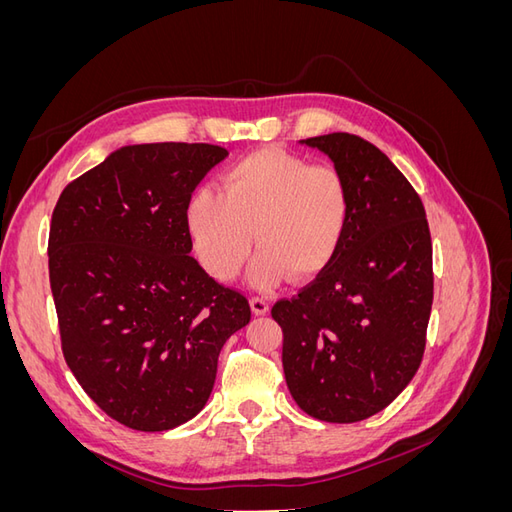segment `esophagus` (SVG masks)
Listing matches in <instances>:
<instances>
[{
	"label": "esophagus",
	"mask_w": 512,
	"mask_h": 512,
	"mask_svg": "<svg viewBox=\"0 0 512 512\" xmlns=\"http://www.w3.org/2000/svg\"><path fill=\"white\" fill-rule=\"evenodd\" d=\"M250 305H252V312L256 314V316H265L267 312H269V303L262 299V297H252L250 299Z\"/></svg>",
	"instance_id": "34e87169"
}]
</instances>
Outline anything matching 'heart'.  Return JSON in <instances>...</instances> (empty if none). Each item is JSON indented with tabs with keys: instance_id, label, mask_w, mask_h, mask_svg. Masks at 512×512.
<instances>
[{
	"instance_id": "1",
	"label": "heart",
	"mask_w": 512,
	"mask_h": 512,
	"mask_svg": "<svg viewBox=\"0 0 512 512\" xmlns=\"http://www.w3.org/2000/svg\"><path fill=\"white\" fill-rule=\"evenodd\" d=\"M350 213L342 170L269 147L232 164L220 194L194 192L185 220L200 265L222 282L237 275L254 237L250 280L271 288L284 273L307 280L327 269L344 243Z\"/></svg>"
}]
</instances>
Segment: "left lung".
I'll use <instances>...</instances> for the list:
<instances>
[{
  "label": "left lung",
  "mask_w": 512,
  "mask_h": 512,
  "mask_svg": "<svg viewBox=\"0 0 512 512\" xmlns=\"http://www.w3.org/2000/svg\"><path fill=\"white\" fill-rule=\"evenodd\" d=\"M342 170L352 196L337 256L271 316L297 406L318 421L356 423L384 410L423 361L433 301L431 235L421 196L365 138L301 141Z\"/></svg>",
  "instance_id": "8db88e82"
}]
</instances>
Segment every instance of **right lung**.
<instances>
[{
	"mask_svg": "<svg viewBox=\"0 0 512 512\" xmlns=\"http://www.w3.org/2000/svg\"><path fill=\"white\" fill-rule=\"evenodd\" d=\"M226 156L207 143L121 147L55 205L49 277L64 359L130 429L166 431L203 410L222 346L252 318L245 294L190 254L188 200Z\"/></svg>",
	"mask_w": 512,
	"mask_h": 512,
	"instance_id": "right-lung-1",
	"label": "right lung"
}]
</instances>
